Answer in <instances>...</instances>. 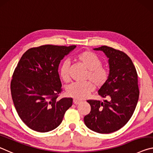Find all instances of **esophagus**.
<instances>
[{
  "mask_svg": "<svg viewBox=\"0 0 153 153\" xmlns=\"http://www.w3.org/2000/svg\"><path fill=\"white\" fill-rule=\"evenodd\" d=\"M73 102L74 104H79L80 103H81V101L79 100H76V99H74L73 100Z\"/></svg>",
  "mask_w": 153,
  "mask_h": 153,
  "instance_id": "1",
  "label": "esophagus"
}]
</instances>
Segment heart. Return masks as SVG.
<instances>
[{
  "mask_svg": "<svg viewBox=\"0 0 153 153\" xmlns=\"http://www.w3.org/2000/svg\"><path fill=\"white\" fill-rule=\"evenodd\" d=\"M76 59L87 71L86 79L89 80L83 83H72L67 87L68 96L77 100H83L97 87H101L105 85L108 79V71L102 66V61L96 54L91 51H85L78 54ZM70 64L65 61L60 68V76L64 81L70 80Z\"/></svg>",
  "mask_w": 153,
  "mask_h": 153,
  "instance_id": "b5f03b06",
  "label": "heart"
}]
</instances>
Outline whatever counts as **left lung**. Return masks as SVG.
Returning a JSON list of instances; mask_svg holds the SVG:
<instances>
[{"mask_svg":"<svg viewBox=\"0 0 153 153\" xmlns=\"http://www.w3.org/2000/svg\"><path fill=\"white\" fill-rule=\"evenodd\" d=\"M102 51L108 58L109 74L98 94L107 100H87L91 111L84 117L85 126L99 134H110L123 127L136 109L139 98L137 74L130 57L124 52L102 46L94 49Z\"/></svg>","mask_w":153,"mask_h":153,"instance_id":"obj_1","label":"left lung"}]
</instances>
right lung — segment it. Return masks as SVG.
Listing matches in <instances>:
<instances>
[{
	"instance_id": "right-lung-1",
	"label": "right lung",
	"mask_w": 153,
	"mask_h": 153,
	"mask_svg": "<svg viewBox=\"0 0 153 153\" xmlns=\"http://www.w3.org/2000/svg\"><path fill=\"white\" fill-rule=\"evenodd\" d=\"M76 45H46L29 49L12 76L11 92L20 119L34 131L47 132L58 127L72 105V98L57 99L62 91L58 68Z\"/></svg>"
}]
</instances>
